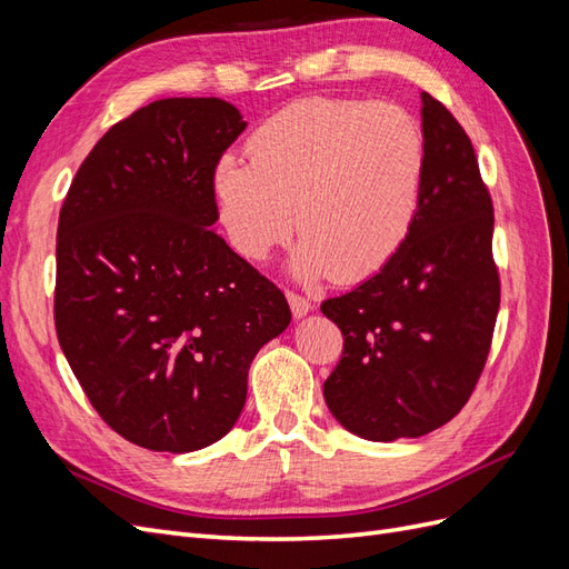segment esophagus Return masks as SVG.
I'll return each mask as SVG.
<instances>
[{
	"instance_id": "obj_1",
	"label": "esophagus",
	"mask_w": 569,
	"mask_h": 569,
	"mask_svg": "<svg viewBox=\"0 0 569 569\" xmlns=\"http://www.w3.org/2000/svg\"><path fill=\"white\" fill-rule=\"evenodd\" d=\"M287 301H289V308H291V313H295V318H303L308 311H311V301H308L306 297L295 295V291H287Z\"/></svg>"
}]
</instances>
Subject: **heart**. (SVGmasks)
I'll return each mask as SVG.
<instances>
[{
    "label": "heart",
    "instance_id": "b5f03b06",
    "mask_svg": "<svg viewBox=\"0 0 569 569\" xmlns=\"http://www.w3.org/2000/svg\"><path fill=\"white\" fill-rule=\"evenodd\" d=\"M249 163L220 159V222L237 253L261 261L295 228L297 272L366 280L401 251L418 218L425 137L406 109L303 97L258 126Z\"/></svg>",
    "mask_w": 569,
    "mask_h": 569
}]
</instances>
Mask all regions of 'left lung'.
<instances>
[{"label": "left lung", "instance_id": "left-lung-1", "mask_svg": "<svg viewBox=\"0 0 569 569\" xmlns=\"http://www.w3.org/2000/svg\"><path fill=\"white\" fill-rule=\"evenodd\" d=\"M425 176L401 251L320 311L343 337L325 403L370 441L416 439L456 418L491 349L501 278L493 203L468 132L422 92Z\"/></svg>", "mask_w": 569, "mask_h": 569}]
</instances>
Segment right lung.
<instances>
[{
  "instance_id": "add662e5",
  "label": "right lung",
  "mask_w": 569,
  "mask_h": 569,
  "mask_svg": "<svg viewBox=\"0 0 569 569\" xmlns=\"http://www.w3.org/2000/svg\"><path fill=\"white\" fill-rule=\"evenodd\" d=\"M247 123L216 97L151 101L82 161L57 230L54 322L113 432L187 453L226 437L258 349L291 320L226 239L213 173Z\"/></svg>"
}]
</instances>
